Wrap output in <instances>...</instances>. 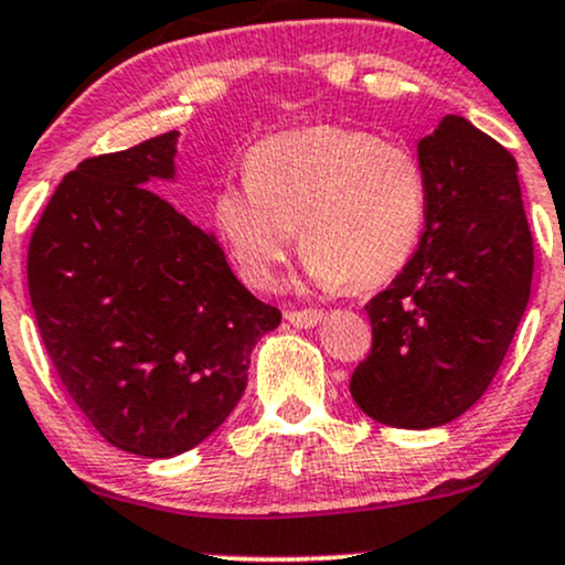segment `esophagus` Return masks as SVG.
I'll return each mask as SVG.
<instances>
[{"label":"esophagus","mask_w":565,"mask_h":565,"mask_svg":"<svg viewBox=\"0 0 565 565\" xmlns=\"http://www.w3.org/2000/svg\"><path fill=\"white\" fill-rule=\"evenodd\" d=\"M324 319V313L313 311V308H306V311H287V321L292 327H300V330H311V327L319 324Z\"/></svg>","instance_id":"obj_1"}]
</instances>
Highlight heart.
<instances>
[{"mask_svg": "<svg viewBox=\"0 0 565 565\" xmlns=\"http://www.w3.org/2000/svg\"><path fill=\"white\" fill-rule=\"evenodd\" d=\"M246 182L216 195L214 216L246 281L276 284L295 249L321 287L370 289L396 276L418 249L429 182L413 150L375 134L313 126L259 141Z\"/></svg>", "mask_w": 565, "mask_h": 565, "instance_id": "1", "label": "heart"}]
</instances>
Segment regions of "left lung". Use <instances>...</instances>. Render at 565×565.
Instances as JSON below:
<instances>
[{"label":"left lung","instance_id":"obj_1","mask_svg":"<svg viewBox=\"0 0 565 565\" xmlns=\"http://www.w3.org/2000/svg\"><path fill=\"white\" fill-rule=\"evenodd\" d=\"M429 182L411 263L364 306L373 351L351 375L362 413L396 429L450 424L486 394L523 319L534 241L518 163L467 117L418 141Z\"/></svg>","mask_w":565,"mask_h":565}]
</instances>
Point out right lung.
<instances>
[{"label": "right lung", "mask_w": 565, "mask_h": 565, "mask_svg": "<svg viewBox=\"0 0 565 565\" xmlns=\"http://www.w3.org/2000/svg\"><path fill=\"white\" fill-rule=\"evenodd\" d=\"M177 131L66 173L29 244V297L74 405L145 458L195 448L238 405L281 311L235 278L212 233L152 192Z\"/></svg>", "instance_id": "1"}]
</instances>
